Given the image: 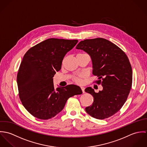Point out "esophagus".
Masks as SVG:
<instances>
[{"instance_id": "1", "label": "esophagus", "mask_w": 147, "mask_h": 147, "mask_svg": "<svg viewBox=\"0 0 147 147\" xmlns=\"http://www.w3.org/2000/svg\"><path fill=\"white\" fill-rule=\"evenodd\" d=\"M80 88H81V89H82V90L83 93H84V92H85V91H84V90H85V88H84V86H81Z\"/></svg>"}]
</instances>
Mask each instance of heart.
<instances>
[{
  "instance_id": "obj_1",
  "label": "heart",
  "mask_w": 147,
  "mask_h": 147,
  "mask_svg": "<svg viewBox=\"0 0 147 147\" xmlns=\"http://www.w3.org/2000/svg\"><path fill=\"white\" fill-rule=\"evenodd\" d=\"M84 77V74H81L76 76H74L73 78L74 81L77 84H82L83 83V78Z\"/></svg>"
}]
</instances>
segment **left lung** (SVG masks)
<instances>
[{"instance_id": "left-lung-1", "label": "left lung", "mask_w": 147, "mask_h": 147, "mask_svg": "<svg viewBox=\"0 0 147 147\" xmlns=\"http://www.w3.org/2000/svg\"><path fill=\"white\" fill-rule=\"evenodd\" d=\"M91 58L96 83L102 90L96 93L91 87L85 91L94 98L92 105L85 108L91 117L104 119L117 113L127 100L132 82V71L124 51L116 45L102 38L85 40L76 46Z\"/></svg>"}]
</instances>
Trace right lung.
I'll use <instances>...</instances> for the list:
<instances>
[{"mask_svg": "<svg viewBox=\"0 0 147 147\" xmlns=\"http://www.w3.org/2000/svg\"><path fill=\"white\" fill-rule=\"evenodd\" d=\"M78 42L49 38L31 47L24 55L17 76L22 104L34 117L49 119L60 113L67 100L81 94V88L71 84L55 89L53 77L62 67L65 55Z\"/></svg>", "mask_w": 147, "mask_h": 147, "instance_id": "obj_1", "label": "right lung"}]
</instances>
